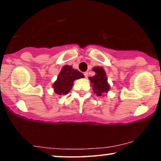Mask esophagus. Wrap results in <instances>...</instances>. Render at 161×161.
<instances>
[{"mask_svg":"<svg viewBox=\"0 0 161 161\" xmlns=\"http://www.w3.org/2000/svg\"><path fill=\"white\" fill-rule=\"evenodd\" d=\"M84 75H85V77H86V78H87V77L88 76V72H85Z\"/></svg>","mask_w":161,"mask_h":161,"instance_id":"esophagus-1","label":"esophagus"}]
</instances>
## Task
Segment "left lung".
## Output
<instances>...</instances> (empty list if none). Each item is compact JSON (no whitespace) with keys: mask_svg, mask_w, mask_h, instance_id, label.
<instances>
[{"mask_svg":"<svg viewBox=\"0 0 161 161\" xmlns=\"http://www.w3.org/2000/svg\"><path fill=\"white\" fill-rule=\"evenodd\" d=\"M93 71L95 72L96 75L92 77H89V79L92 83L93 90L97 96H101L104 93H106L110 89L108 83L105 71L102 67L96 66L93 69Z\"/></svg>","mask_w":161,"mask_h":161,"instance_id":"left-lung-1","label":"left lung"}]
</instances>
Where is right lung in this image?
<instances>
[{
    "label": "right lung",
    "instance_id": "add662e5",
    "mask_svg": "<svg viewBox=\"0 0 161 161\" xmlns=\"http://www.w3.org/2000/svg\"><path fill=\"white\" fill-rule=\"evenodd\" d=\"M83 77L84 75L79 70L73 69L71 66H64L53 83L54 92L59 95H65L71 90L74 80Z\"/></svg>",
    "mask_w": 161,
    "mask_h": 161
}]
</instances>
